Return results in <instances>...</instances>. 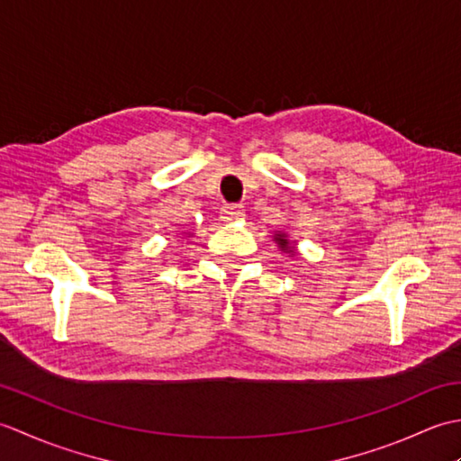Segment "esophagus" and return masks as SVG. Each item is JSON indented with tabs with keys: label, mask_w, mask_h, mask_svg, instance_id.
Instances as JSON below:
<instances>
[{
	"label": "esophagus",
	"mask_w": 461,
	"mask_h": 461,
	"mask_svg": "<svg viewBox=\"0 0 461 461\" xmlns=\"http://www.w3.org/2000/svg\"><path fill=\"white\" fill-rule=\"evenodd\" d=\"M246 218V210L241 208L238 203H230V205H223L221 208V220L223 221H238Z\"/></svg>",
	"instance_id": "1"
}]
</instances>
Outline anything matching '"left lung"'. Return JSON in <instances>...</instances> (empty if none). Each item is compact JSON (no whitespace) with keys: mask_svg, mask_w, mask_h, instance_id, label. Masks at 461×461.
<instances>
[{"mask_svg":"<svg viewBox=\"0 0 461 461\" xmlns=\"http://www.w3.org/2000/svg\"><path fill=\"white\" fill-rule=\"evenodd\" d=\"M276 241H277V246H279V249H281V251H285V253H291V256H293L291 243H289V240H287V236H285V233H276Z\"/></svg>","mask_w":461,"mask_h":461,"instance_id":"8db88e82","label":"left lung"}]
</instances>
